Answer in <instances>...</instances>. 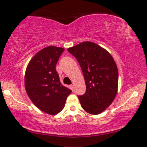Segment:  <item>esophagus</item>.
I'll list each match as a JSON object with an SVG mask.
<instances>
[{
	"instance_id": "esophagus-1",
	"label": "esophagus",
	"mask_w": 147,
	"mask_h": 147,
	"mask_svg": "<svg viewBox=\"0 0 147 147\" xmlns=\"http://www.w3.org/2000/svg\"><path fill=\"white\" fill-rule=\"evenodd\" d=\"M70 88H71V90H74V87H73V84H71V85H70Z\"/></svg>"
}]
</instances>
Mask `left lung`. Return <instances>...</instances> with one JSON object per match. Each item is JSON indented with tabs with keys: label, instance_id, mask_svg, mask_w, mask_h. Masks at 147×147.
Segmentation results:
<instances>
[{
	"label": "left lung",
	"instance_id": "1",
	"mask_svg": "<svg viewBox=\"0 0 147 147\" xmlns=\"http://www.w3.org/2000/svg\"><path fill=\"white\" fill-rule=\"evenodd\" d=\"M68 51L75 57L84 75L86 92L78 96L81 106L90 114H100L117 94L118 71L109 53L94 43L84 41Z\"/></svg>",
	"mask_w": 147,
	"mask_h": 147
}]
</instances>
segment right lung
<instances>
[{
  "label": "right lung",
  "instance_id": "1",
  "mask_svg": "<svg viewBox=\"0 0 147 147\" xmlns=\"http://www.w3.org/2000/svg\"><path fill=\"white\" fill-rule=\"evenodd\" d=\"M64 50L54 46L41 49L30 61L26 71L28 96L40 110L50 115L62 110L72 92L61 84L56 71L57 63Z\"/></svg>",
  "mask_w": 147,
  "mask_h": 147
}]
</instances>
